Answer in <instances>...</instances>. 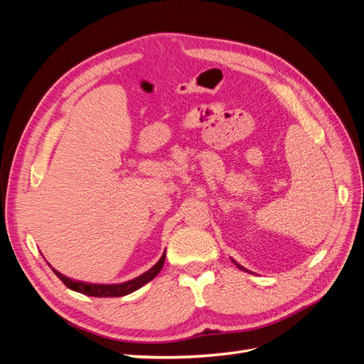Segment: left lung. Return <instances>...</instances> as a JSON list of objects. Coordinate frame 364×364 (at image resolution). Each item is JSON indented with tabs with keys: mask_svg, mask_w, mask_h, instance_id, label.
Segmentation results:
<instances>
[{
	"mask_svg": "<svg viewBox=\"0 0 364 364\" xmlns=\"http://www.w3.org/2000/svg\"><path fill=\"white\" fill-rule=\"evenodd\" d=\"M232 261H234V259H232ZM234 262H235V261H234ZM235 266H237L238 269H241V270H245V272H249V270H246V269H245L243 266H240V264H237V262H235Z\"/></svg>",
	"mask_w": 364,
	"mask_h": 364,
	"instance_id": "8db88e82",
	"label": "left lung"
}]
</instances>
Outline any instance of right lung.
Returning a JSON list of instances; mask_svg holds the SVG:
<instances>
[{
    "instance_id": "1",
    "label": "right lung",
    "mask_w": 364,
    "mask_h": 364,
    "mask_svg": "<svg viewBox=\"0 0 364 364\" xmlns=\"http://www.w3.org/2000/svg\"><path fill=\"white\" fill-rule=\"evenodd\" d=\"M164 261H165V252L162 253V257L159 258V261L150 270L139 274V277L135 278V279H130V281L121 282V284H91V282L75 281V279L65 277V274H62L56 269H53L51 266L50 267L53 269L54 273H56V277L65 285H67L68 289H71L77 293H82V294H86V296H94V297H119V296H126V294L134 293L135 290L141 289L142 285H146L147 282H150L161 272V269L164 266Z\"/></svg>"
}]
</instances>
